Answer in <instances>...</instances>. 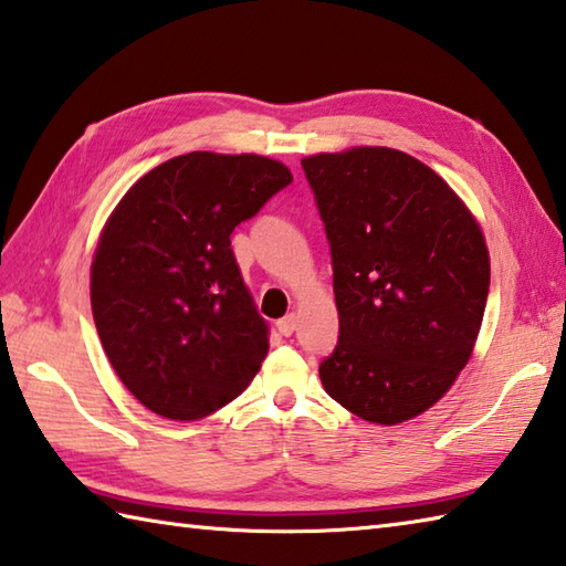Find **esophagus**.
I'll return each instance as SVG.
<instances>
[{
	"mask_svg": "<svg viewBox=\"0 0 566 566\" xmlns=\"http://www.w3.org/2000/svg\"><path fill=\"white\" fill-rule=\"evenodd\" d=\"M296 326H298V318H296V314H286L284 318L276 321V328H280V334H282V336H292L294 331H296Z\"/></svg>",
	"mask_w": 566,
	"mask_h": 566,
	"instance_id": "obj_1",
	"label": "esophagus"
}]
</instances>
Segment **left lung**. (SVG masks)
I'll use <instances>...</instances> for the list:
<instances>
[{"label":"left lung","instance_id":"obj_1","mask_svg":"<svg viewBox=\"0 0 566 566\" xmlns=\"http://www.w3.org/2000/svg\"><path fill=\"white\" fill-rule=\"evenodd\" d=\"M334 264L338 343L324 390L356 417L400 424L467 368L491 286L483 232L419 159L356 147L302 159Z\"/></svg>","mask_w":566,"mask_h":566}]
</instances>
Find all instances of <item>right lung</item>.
<instances>
[{"instance_id": "1", "label": "right lung", "mask_w": 566, "mask_h": 566, "mask_svg": "<svg viewBox=\"0 0 566 566\" xmlns=\"http://www.w3.org/2000/svg\"><path fill=\"white\" fill-rule=\"evenodd\" d=\"M292 184L282 161L191 151L122 196L91 268L97 336L117 378L166 419L193 422L245 390L268 356V324L230 235Z\"/></svg>"}]
</instances>
